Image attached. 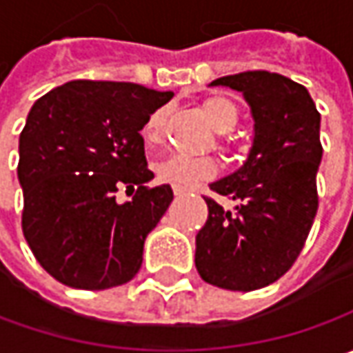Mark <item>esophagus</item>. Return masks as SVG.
I'll use <instances>...</instances> for the list:
<instances>
[{"label":"esophagus","mask_w":353,"mask_h":353,"mask_svg":"<svg viewBox=\"0 0 353 353\" xmlns=\"http://www.w3.org/2000/svg\"><path fill=\"white\" fill-rule=\"evenodd\" d=\"M172 192H174V196H184V194H186V190H184V188H179V186H174Z\"/></svg>","instance_id":"obj_1"}]
</instances>
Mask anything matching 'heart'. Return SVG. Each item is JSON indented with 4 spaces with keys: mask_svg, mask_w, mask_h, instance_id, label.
<instances>
[{
    "mask_svg": "<svg viewBox=\"0 0 353 353\" xmlns=\"http://www.w3.org/2000/svg\"><path fill=\"white\" fill-rule=\"evenodd\" d=\"M202 112L212 128L218 133H228L237 123L236 103L225 96H210L202 102ZM167 119V110L159 108L145 119L141 129L143 141L147 147H153L163 139V128ZM218 165L210 157H186L169 155L155 165V174L159 181L169 183L179 188H188L198 181H208L216 174Z\"/></svg>",
    "mask_w": 353,
    "mask_h": 353,
    "instance_id": "b5f03b06",
    "label": "heart"
}]
</instances>
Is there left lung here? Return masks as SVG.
<instances>
[{"label": "left lung", "instance_id": "obj_1", "mask_svg": "<svg viewBox=\"0 0 353 353\" xmlns=\"http://www.w3.org/2000/svg\"><path fill=\"white\" fill-rule=\"evenodd\" d=\"M210 86L243 94L253 117V143L236 172L210 184L237 206L224 210L204 198L208 220L196 236L194 263L214 287L255 291L291 269L314 222L320 114L303 84L275 72L222 76Z\"/></svg>", "mask_w": 353, "mask_h": 353}]
</instances>
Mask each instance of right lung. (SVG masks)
I'll list each match as a JSON object with an SVG mask.
<instances>
[{
    "instance_id": "right-lung-1",
    "label": "right lung",
    "mask_w": 353,
    "mask_h": 353,
    "mask_svg": "<svg viewBox=\"0 0 353 353\" xmlns=\"http://www.w3.org/2000/svg\"><path fill=\"white\" fill-rule=\"evenodd\" d=\"M170 98L133 82L72 80L33 103L19 135L21 224L62 285L103 291L137 275L145 237L172 202L169 184L145 186L153 172L139 131ZM119 188L136 194L117 203Z\"/></svg>"
}]
</instances>
